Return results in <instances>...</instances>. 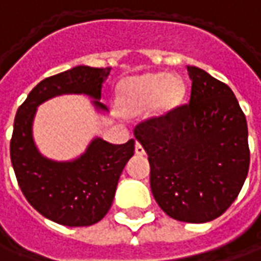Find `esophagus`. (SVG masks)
I'll return each instance as SVG.
<instances>
[{
    "label": "esophagus",
    "instance_id": "34e87169",
    "mask_svg": "<svg viewBox=\"0 0 261 261\" xmlns=\"http://www.w3.org/2000/svg\"><path fill=\"white\" fill-rule=\"evenodd\" d=\"M136 154L137 155H145V149L140 143H136Z\"/></svg>",
    "mask_w": 261,
    "mask_h": 261
}]
</instances>
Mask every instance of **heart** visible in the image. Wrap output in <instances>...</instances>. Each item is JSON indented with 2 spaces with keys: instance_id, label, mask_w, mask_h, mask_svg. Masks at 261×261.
Listing matches in <instances>:
<instances>
[{
  "instance_id": "heart-1",
  "label": "heart",
  "mask_w": 261,
  "mask_h": 261,
  "mask_svg": "<svg viewBox=\"0 0 261 261\" xmlns=\"http://www.w3.org/2000/svg\"><path fill=\"white\" fill-rule=\"evenodd\" d=\"M185 94L187 83L181 76L149 72L123 80L117 101L127 114H138L149 107L152 117H165L181 106Z\"/></svg>"
}]
</instances>
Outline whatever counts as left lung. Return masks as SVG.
Returning a JSON list of instances; mask_svg holds the SVG:
<instances>
[{
  "label": "left lung",
  "mask_w": 261,
  "mask_h": 261,
  "mask_svg": "<svg viewBox=\"0 0 261 261\" xmlns=\"http://www.w3.org/2000/svg\"><path fill=\"white\" fill-rule=\"evenodd\" d=\"M187 69L189 103L140 123L134 136L148 154L160 207L172 219L205 223L225 213L245 184L247 123L230 87L199 67Z\"/></svg>",
  "instance_id": "8db88e82"
}]
</instances>
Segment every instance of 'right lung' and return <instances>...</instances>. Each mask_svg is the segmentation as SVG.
Returning a JSON list of instances; mask_svg holds the SVG:
<instances>
[{"instance_id":"1","label":"right lung","mask_w":261,"mask_h":261,"mask_svg":"<svg viewBox=\"0 0 261 261\" xmlns=\"http://www.w3.org/2000/svg\"><path fill=\"white\" fill-rule=\"evenodd\" d=\"M110 67L76 66L38 83L19 106L11 138V162L23 196L42 216L65 226H90L112 206L120 175L134 155V140L114 145L96 137L73 161H52L32 136L36 107L61 94H87L97 110Z\"/></svg>"}]
</instances>
